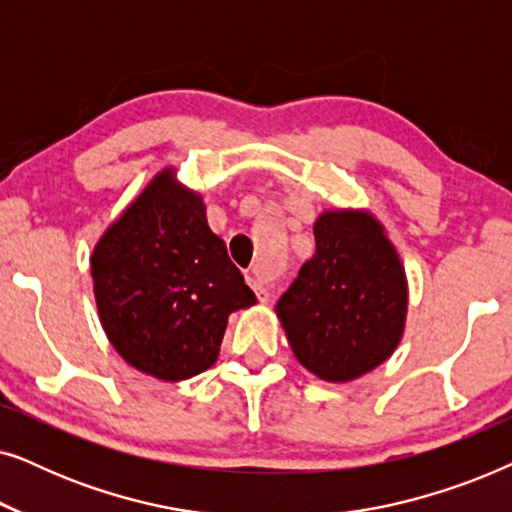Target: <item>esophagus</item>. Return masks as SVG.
Segmentation results:
<instances>
[{"label":"esophagus","mask_w":512,"mask_h":512,"mask_svg":"<svg viewBox=\"0 0 512 512\" xmlns=\"http://www.w3.org/2000/svg\"><path fill=\"white\" fill-rule=\"evenodd\" d=\"M247 282L251 284V289H254L258 303H268V300H270V291L265 289V286H263L261 282H258V279H256L254 275H247Z\"/></svg>","instance_id":"esophagus-1"}]
</instances>
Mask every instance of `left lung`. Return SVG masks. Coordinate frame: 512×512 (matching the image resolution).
Wrapping results in <instances>:
<instances>
[{
  "instance_id": "8db88e82",
  "label": "left lung",
  "mask_w": 512,
  "mask_h": 512,
  "mask_svg": "<svg viewBox=\"0 0 512 512\" xmlns=\"http://www.w3.org/2000/svg\"><path fill=\"white\" fill-rule=\"evenodd\" d=\"M314 242V256L275 310L300 366L324 382H352L401 342L408 277L384 226L366 209L321 212Z\"/></svg>"
}]
</instances>
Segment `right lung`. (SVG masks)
Instances as JSON below:
<instances>
[{
    "label": "right lung",
    "mask_w": 512,
    "mask_h": 512,
    "mask_svg": "<svg viewBox=\"0 0 512 512\" xmlns=\"http://www.w3.org/2000/svg\"><path fill=\"white\" fill-rule=\"evenodd\" d=\"M90 275L111 345L163 382L212 368L230 314L256 303L209 230L202 195L179 184L174 167L158 172L104 230Z\"/></svg>",
    "instance_id": "add662e5"
}]
</instances>
